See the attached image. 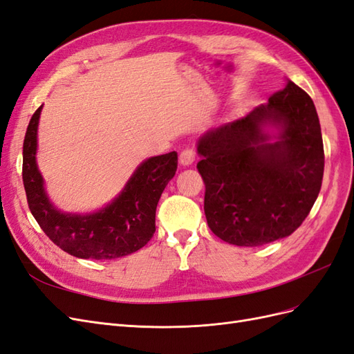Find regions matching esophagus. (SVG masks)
Listing matches in <instances>:
<instances>
[{
	"label": "esophagus",
	"instance_id": "34e87169",
	"mask_svg": "<svg viewBox=\"0 0 354 354\" xmlns=\"http://www.w3.org/2000/svg\"><path fill=\"white\" fill-rule=\"evenodd\" d=\"M178 160H180V164L183 165V167H189V165L194 164L195 152L192 151V149H185V151L178 155Z\"/></svg>",
	"mask_w": 354,
	"mask_h": 354
}]
</instances>
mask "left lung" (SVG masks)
<instances>
[{
  "instance_id": "obj_1",
  "label": "left lung",
  "mask_w": 354,
  "mask_h": 354,
  "mask_svg": "<svg viewBox=\"0 0 354 354\" xmlns=\"http://www.w3.org/2000/svg\"><path fill=\"white\" fill-rule=\"evenodd\" d=\"M198 153L207 223L232 245L260 246L289 236L322 186L319 116L310 95L289 80L269 103L203 133Z\"/></svg>"
}]
</instances>
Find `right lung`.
I'll use <instances>...</instances> for the list:
<instances>
[{"mask_svg": "<svg viewBox=\"0 0 354 354\" xmlns=\"http://www.w3.org/2000/svg\"><path fill=\"white\" fill-rule=\"evenodd\" d=\"M42 106L32 115L24 142V186L39 227L60 250L85 260H115L152 239L155 212L168 181L176 176L177 152L145 159L108 205L93 212H66L48 198L37 164Z\"/></svg>", "mask_w": 354, "mask_h": 354, "instance_id": "1", "label": "right lung"}]
</instances>
